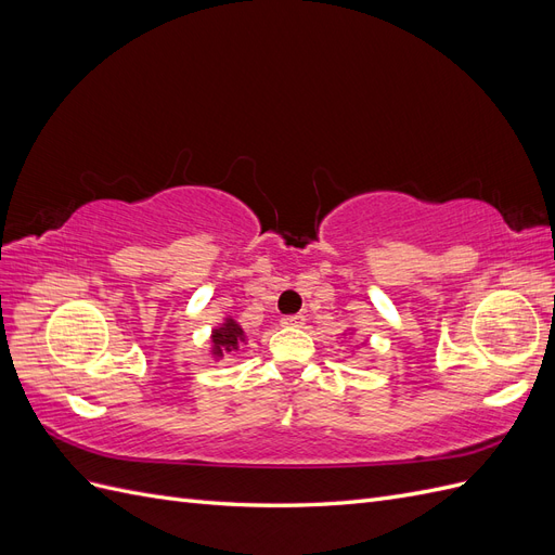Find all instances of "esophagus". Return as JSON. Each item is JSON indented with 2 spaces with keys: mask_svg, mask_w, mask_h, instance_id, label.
Returning a JSON list of instances; mask_svg holds the SVG:
<instances>
[{
  "mask_svg": "<svg viewBox=\"0 0 555 555\" xmlns=\"http://www.w3.org/2000/svg\"><path fill=\"white\" fill-rule=\"evenodd\" d=\"M306 324V317L304 314H289V317H282V326H294L300 328Z\"/></svg>",
  "mask_w": 555,
  "mask_h": 555,
  "instance_id": "34e87169",
  "label": "esophagus"
}]
</instances>
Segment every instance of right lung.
I'll return each mask as SVG.
<instances>
[{"label": "right lung", "mask_w": 555, "mask_h": 555, "mask_svg": "<svg viewBox=\"0 0 555 555\" xmlns=\"http://www.w3.org/2000/svg\"><path fill=\"white\" fill-rule=\"evenodd\" d=\"M247 343L245 331L233 317H224L220 326H215L210 333V354L215 361L231 354V351H238Z\"/></svg>", "instance_id": "1"}]
</instances>
